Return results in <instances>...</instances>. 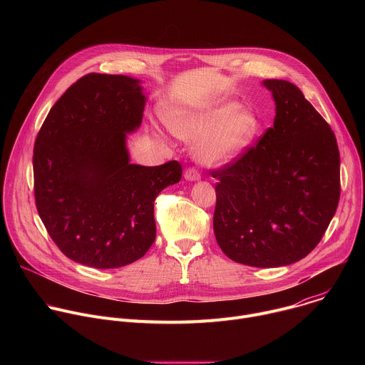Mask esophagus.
I'll use <instances>...</instances> for the list:
<instances>
[{
    "instance_id": "esophagus-1",
    "label": "esophagus",
    "mask_w": 365,
    "mask_h": 365,
    "mask_svg": "<svg viewBox=\"0 0 365 365\" xmlns=\"http://www.w3.org/2000/svg\"><path fill=\"white\" fill-rule=\"evenodd\" d=\"M185 178H186L187 180H199V179H200V173L197 172L196 168H187V169L185 170Z\"/></svg>"
}]
</instances>
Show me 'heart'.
Returning a JSON list of instances; mask_svg holds the SVG:
<instances>
[{"mask_svg": "<svg viewBox=\"0 0 365 365\" xmlns=\"http://www.w3.org/2000/svg\"><path fill=\"white\" fill-rule=\"evenodd\" d=\"M168 128L182 140L197 141L195 154L205 165H222L241 154L262 128L258 117L237 102L224 101L203 110H172Z\"/></svg>", "mask_w": 365, "mask_h": 365, "instance_id": "heart-1", "label": "heart"}]
</instances>
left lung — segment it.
<instances>
[{
  "instance_id": "1",
  "label": "left lung",
  "mask_w": 365,
  "mask_h": 365,
  "mask_svg": "<svg viewBox=\"0 0 365 365\" xmlns=\"http://www.w3.org/2000/svg\"><path fill=\"white\" fill-rule=\"evenodd\" d=\"M263 83L276 101L274 125L211 170L218 179L214 232L234 262L280 267L314 250L335 215L339 150L331 125L296 85Z\"/></svg>"
}]
</instances>
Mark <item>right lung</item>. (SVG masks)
Here are the masks:
<instances>
[{"instance_id": "right-lung-1", "label": "right lung", "mask_w": 365, "mask_h": 365, "mask_svg": "<svg viewBox=\"0 0 365 365\" xmlns=\"http://www.w3.org/2000/svg\"><path fill=\"white\" fill-rule=\"evenodd\" d=\"M138 81L88 73L48 111L33 150L34 200L50 238L73 262L115 269L155 240L154 200L182 178L172 160L131 165L125 133L143 120Z\"/></svg>"}]
</instances>
